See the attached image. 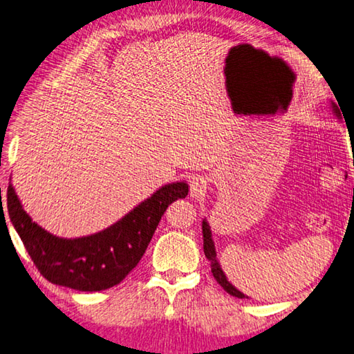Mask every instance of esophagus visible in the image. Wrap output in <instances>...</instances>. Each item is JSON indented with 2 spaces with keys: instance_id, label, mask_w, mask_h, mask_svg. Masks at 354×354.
<instances>
[{
  "instance_id": "esophagus-1",
  "label": "esophagus",
  "mask_w": 354,
  "mask_h": 354,
  "mask_svg": "<svg viewBox=\"0 0 354 354\" xmlns=\"http://www.w3.org/2000/svg\"><path fill=\"white\" fill-rule=\"evenodd\" d=\"M189 188H191L192 196L203 194V192L206 191V180L203 177H200V176L192 177L191 182H189Z\"/></svg>"
}]
</instances>
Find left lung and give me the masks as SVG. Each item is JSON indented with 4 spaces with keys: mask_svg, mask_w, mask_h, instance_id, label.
I'll use <instances>...</instances> for the list:
<instances>
[{
    "mask_svg": "<svg viewBox=\"0 0 354 354\" xmlns=\"http://www.w3.org/2000/svg\"><path fill=\"white\" fill-rule=\"evenodd\" d=\"M333 111H335V114H336L337 117H341V111L337 109L336 104H333ZM202 230H203V251H205L206 259H208L209 262H211L212 276H214V279L218 282V285L222 286V288H223L226 292H230L231 296H236V297H239V299H243V297H245L243 292H240L237 288H234V286H232V285L228 282V279H226L225 272L222 271V268H220V265H218L217 259H216L214 242H212V239H211L209 226H208V223L205 222V220L202 222Z\"/></svg>",
    "mask_w": 354,
    "mask_h": 354,
    "instance_id": "left-lung-1",
    "label": "left lung"
}]
</instances>
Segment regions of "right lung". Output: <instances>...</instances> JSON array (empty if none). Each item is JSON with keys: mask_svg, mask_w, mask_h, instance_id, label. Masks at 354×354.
<instances>
[{"mask_svg": "<svg viewBox=\"0 0 354 354\" xmlns=\"http://www.w3.org/2000/svg\"><path fill=\"white\" fill-rule=\"evenodd\" d=\"M188 196V185H165L108 230L80 239L44 231L26 214L13 186L8 209L33 265L50 283L78 291H102L118 285L136 268L168 206Z\"/></svg>", "mask_w": 354, "mask_h": 354, "instance_id": "1", "label": "right lung"}]
</instances>
